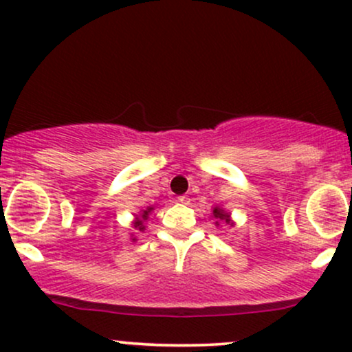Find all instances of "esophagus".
I'll use <instances>...</instances> for the list:
<instances>
[{
	"label": "esophagus",
	"instance_id": "obj_1",
	"mask_svg": "<svg viewBox=\"0 0 352 352\" xmlns=\"http://www.w3.org/2000/svg\"><path fill=\"white\" fill-rule=\"evenodd\" d=\"M179 201L182 204H190V198L186 197V195H182V197H179Z\"/></svg>",
	"mask_w": 352,
	"mask_h": 352
}]
</instances>
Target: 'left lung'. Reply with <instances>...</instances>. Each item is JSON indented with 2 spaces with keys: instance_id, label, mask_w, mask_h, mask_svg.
I'll return each instance as SVG.
<instances>
[{
  "instance_id": "obj_1",
  "label": "left lung",
  "mask_w": 352,
  "mask_h": 352,
  "mask_svg": "<svg viewBox=\"0 0 352 352\" xmlns=\"http://www.w3.org/2000/svg\"><path fill=\"white\" fill-rule=\"evenodd\" d=\"M212 216H214V219H216V224H217V226H219V222H222V221H224L226 224H229V222H230V216H229V212H226L224 209L219 208V206H216L214 209H212Z\"/></svg>"
}]
</instances>
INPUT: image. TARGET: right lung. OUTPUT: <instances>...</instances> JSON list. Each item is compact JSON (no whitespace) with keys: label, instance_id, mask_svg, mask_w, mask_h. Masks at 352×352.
I'll return each instance as SVG.
<instances>
[{"label":"right lung","instance_id":"obj_1","mask_svg":"<svg viewBox=\"0 0 352 352\" xmlns=\"http://www.w3.org/2000/svg\"><path fill=\"white\" fill-rule=\"evenodd\" d=\"M153 209H154L153 206H149L148 209H143V211H141V214L136 217V221L133 222V226H135L138 230H144V222H146V219H148L149 212L153 211ZM133 240H136V239H133Z\"/></svg>","mask_w":352,"mask_h":352}]
</instances>
